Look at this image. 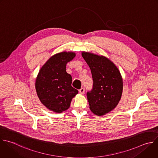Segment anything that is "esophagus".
Segmentation results:
<instances>
[{
    "instance_id": "obj_1",
    "label": "esophagus",
    "mask_w": 158,
    "mask_h": 158,
    "mask_svg": "<svg viewBox=\"0 0 158 158\" xmlns=\"http://www.w3.org/2000/svg\"><path fill=\"white\" fill-rule=\"evenodd\" d=\"M79 92H80V94H84V92H85V89H84V87H82L81 89H79Z\"/></svg>"
}]
</instances>
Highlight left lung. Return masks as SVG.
<instances>
[{
    "instance_id": "1",
    "label": "left lung",
    "mask_w": 158,
    "mask_h": 158,
    "mask_svg": "<svg viewBox=\"0 0 158 158\" xmlns=\"http://www.w3.org/2000/svg\"><path fill=\"white\" fill-rule=\"evenodd\" d=\"M82 56L89 65L93 79L92 89L87 92L90 110L101 116L114 109L122 94L123 81L115 65L109 59L89 52Z\"/></svg>"
}]
</instances>
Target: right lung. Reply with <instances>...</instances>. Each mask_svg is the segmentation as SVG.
I'll return each instance as SVG.
<instances>
[{
  "instance_id": "right-lung-1",
  "label": "right lung",
  "mask_w": 158,
  "mask_h": 158,
  "mask_svg": "<svg viewBox=\"0 0 158 158\" xmlns=\"http://www.w3.org/2000/svg\"><path fill=\"white\" fill-rule=\"evenodd\" d=\"M76 55L62 52L51 57L40 69L36 79L37 95L50 110L61 113L70 107L72 98L78 90L72 87V77L67 73L66 64Z\"/></svg>"
}]
</instances>
